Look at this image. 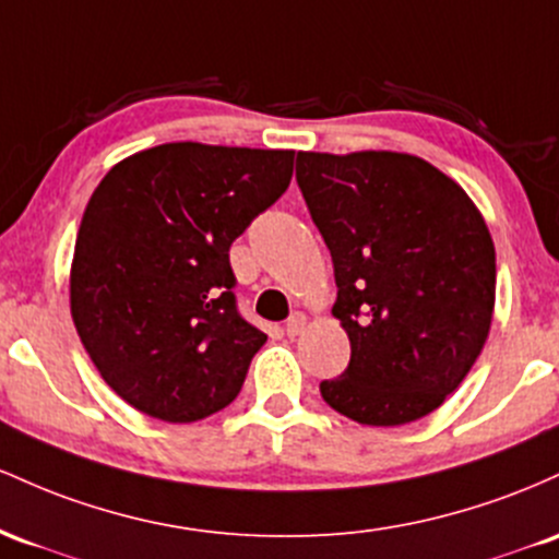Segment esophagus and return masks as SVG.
Listing matches in <instances>:
<instances>
[{"mask_svg": "<svg viewBox=\"0 0 559 559\" xmlns=\"http://www.w3.org/2000/svg\"><path fill=\"white\" fill-rule=\"evenodd\" d=\"M304 328H306V317H304V313H293V317L287 319V324H285L287 337L300 335V332H304Z\"/></svg>", "mask_w": 559, "mask_h": 559, "instance_id": "obj_1", "label": "esophagus"}]
</instances>
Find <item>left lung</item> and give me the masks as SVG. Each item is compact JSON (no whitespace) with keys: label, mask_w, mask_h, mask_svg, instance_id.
Returning <instances> with one entry per match:
<instances>
[{"label":"left lung","mask_w":559,"mask_h":559,"mask_svg":"<svg viewBox=\"0 0 559 559\" xmlns=\"http://www.w3.org/2000/svg\"><path fill=\"white\" fill-rule=\"evenodd\" d=\"M296 179L335 266L350 361L319 391L359 425L436 412L486 346L497 300L491 231L428 160L391 150L298 153Z\"/></svg>","instance_id":"8db88e82"}]
</instances>
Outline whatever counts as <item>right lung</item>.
I'll use <instances>...</instances> for the list:
<instances>
[{
	"instance_id": "1",
	"label": "right lung",
	"mask_w": 559,
	"mask_h": 559,
	"mask_svg": "<svg viewBox=\"0 0 559 559\" xmlns=\"http://www.w3.org/2000/svg\"><path fill=\"white\" fill-rule=\"evenodd\" d=\"M296 150L168 142L105 174L81 218L71 317L127 404L195 423L240 393L266 335L240 317L229 246L287 190Z\"/></svg>"
}]
</instances>
